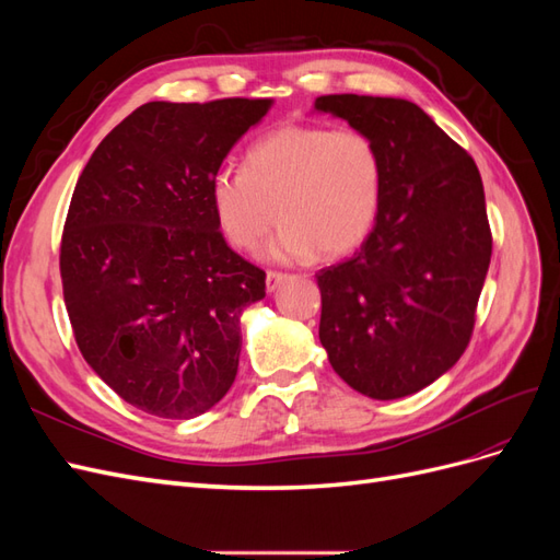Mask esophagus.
Here are the masks:
<instances>
[{
    "label": "esophagus",
    "mask_w": 560,
    "mask_h": 560,
    "mask_svg": "<svg viewBox=\"0 0 560 560\" xmlns=\"http://www.w3.org/2000/svg\"><path fill=\"white\" fill-rule=\"evenodd\" d=\"M287 278H290V273H282V270H268V273H266V290L276 292Z\"/></svg>",
    "instance_id": "1"
}]
</instances>
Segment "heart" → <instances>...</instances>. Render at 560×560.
<instances>
[{"mask_svg":"<svg viewBox=\"0 0 560 560\" xmlns=\"http://www.w3.org/2000/svg\"><path fill=\"white\" fill-rule=\"evenodd\" d=\"M383 186V156L364 130L290 124L247 147L243 173L212 175L210 206L235 249H257L278 214L270 257L301 261L317 252L334 259L366 241Z\"/></svg>","mask_w":560,"mask_h":560,"instance_id":"1","label":"heart"}]
</instances>
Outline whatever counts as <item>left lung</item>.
I'll return each mask as SVG.
<instances>
[{
  "instance_id": "obj_1",
  "label": "left lung",
  "mask_w": 560,
  "mask_h": 560,
  "mask_svg": "<svg viewBox=\"0 0 560 560\" xmlns=\"http://www.w3.org/2000/svg\"><path fill=\"white\" fill-rule=\"evenodd\" d=\"M376 142L383 206L354 257L322 268L319 341L334 371L371 399H399L460 360L477 322L490 233L467 151L409 100L319 95Z\"/></svg>"
}]
</instances>
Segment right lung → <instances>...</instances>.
<instances>
[{
    "label": "right lung",
    "instance_id": "obj_1",
    "mask_svg": "<svg viewBox=\"0 0 560 560\" xmlns=\"http://www.w3.org/2000/svg\"><path fill=\"white\" fill-rule=\"evenodd\" d=\"M270 97L147 103L97 144L67 210L60 278L83 360L149 416L186 420L238 374L266 273L235 254L210 179Z\"/></svg>",
    "mask_w": 560,
    "mask_h": 560
}]
</instances>
